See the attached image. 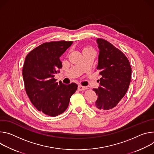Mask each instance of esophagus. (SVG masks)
I'll return each mask as SVG.
<instances>
[{"label":"esophagus","instance_id":"esophagus-1","mask_svg":"<svg viewBox=\"0 0 154 154\" xmlns=\"http://www.w3.org/2000/svg\"><path fill=\"white\" fill-rule=\"evenodd\" d=\"M78 89L79 91H84V90L88 89V88L82 86H81V85H79L78 87Z\"/></svg>","mask_w":154,"mask_h":154}]
</instances>
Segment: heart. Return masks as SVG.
Returning a JSON list of instances; mask_svg holds the SVG:
<instances>
[{
    "mask_svg": "<svg viewBox=\"0 0 154 154\" xmlns=\"http://www.w3.org/2000/svg\"><path fill=\"white\" fill-rule=\"evenodd\" d=\"M88 48H86V49H88Z\"/></svg>",
    "mask_w": 154,
    "mask_h": 154,
    "instance_id": "obj_1",
    "label": "heart"
}]
</instances>
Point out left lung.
Returning a JSON list of instances; mask_svg holds the SVG:
<instances>
[{"label": "left lung", "instance_id": "left-lung-1", "mask_svg": "<svg viewBox=\"0 0 154 154\" xmlns=\"http://www.w3.org/2000/svg\"><path fill=\"white\" fill-rule=\"evenodd\" d=\"M99 48L97 67L101 78L100 86L94 89L98 96L93 108L98 111H110L125 96L131 81V68L125 55L108 41L98 38Z\"/></svg>", "mask_w": 154, "mask_h": 154}]
</instances>
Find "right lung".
<instances>
[{
    "label": "right lung",
    "instance_id": "add662e5",
    "mask_svg": "<svg viewBox=\"0 0 154 154\" xmlns=\"http://www.w3.org/2000/svg\"><path fill=\"white\" fill-rule=\"evenodd\" d=\"M73 42L43 43L27 55L23 68L26 93L32 105L43 114L55 117L68 108L78 85L57 82L54 75L62 68L60 57Z\"/></svg>",
    "mask_w": 154,
    "mask_h": 154
}]
</instances>
